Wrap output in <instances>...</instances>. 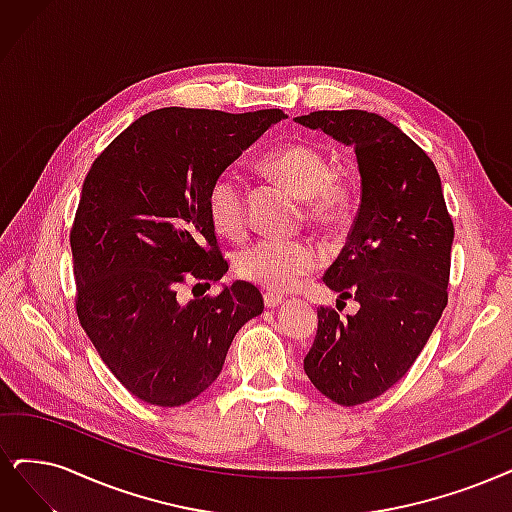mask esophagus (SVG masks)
<instances>
[{
	"mask_svg": "<svg viewBox=\"0 0 512 512\" xmlns=\"http://www.w3.org/2000/svg\"><path fill=\"white\" fill-rule=\"evenodd\" d=\"M282 301H285V295L280 293H263V304H266V308H276L280 306Z\"/></svg>",
	"mask_w": 512,
	"mask_h": 512,
	"instance_id": "esophagus-1",
	"label": "esophagus"
}]
</instances>
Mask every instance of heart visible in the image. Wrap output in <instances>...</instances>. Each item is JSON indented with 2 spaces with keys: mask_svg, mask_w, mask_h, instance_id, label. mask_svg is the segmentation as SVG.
Instances as JSON below:
<instances>
[{
  "mask_svg": "<svg viewBox=\"0 0 512 512\" xmlns=\"http://www.w3.org/2000/svg\"><path fill=\"white\" fill-rule=\"evenodd\" d=\"M261 168L285 183L293 194L306 200V219L320 230H337L352 211L350 187L333 175L329 158L316 147L287 143L261 158ZM208 219L227 236L240 238L246 232V192L234 168L215 175L206 192ZM320 255L308 240L266 238L251 244L236 259L238 276L270 291H289L297 282L312 274Z\"/></svg>",
  "mask_w": 512,
  "mask_h": 512,
  "instance_id": "obj_1",
  "label": "heart"
}]
</instances>
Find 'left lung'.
I'll return each mask as SVG.
<instances>
[{
    "label": "left lung",
    "mask_w": 512,
    "mask_h": 512,
    "mask_svg": "<svg viewBox=\"0 0 512 512\" xmlns=\"http://www.w3.org/2000/svg\"><path fill=\"white\" fill-rule=\"evenodd\" d=\"M295 122L352 145L361 208L348 242L323 276L354 316L318 308L304 358L310 382L337 405L367 403L392 388L424 350L447 306L453 221L426 151L377 113L312 111Z\"/></svg>",
    "instance_id": "obj_1"
}]
</instances>
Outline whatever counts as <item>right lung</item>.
<instances>
[{
	"mask_svg": "<svg viewBox=\"0 0 512 512\" xmlns=\"http://www.w3.org/2000/svg\"><path fill=\"white\" fill-rule=\"evenodd\" d=\"M282 118L280 109H156L88 170L69 234L75 312L109 371L149 405L196 399L238 329L263 312L259 289L244 280L189 304L177 293L227 272L208 185Z\"/></svg>",
	"mask_w": 512,
	"mask_h": 512,
	"instance_id": "right-lung-1",
	"label": "right lung"
}]
</instances>
